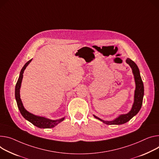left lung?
<instances>
[{
    "mask_svg": "<svg viewBox=\"0 0 159 159\" xmlns=\"http://www.w3.org/2000/svg\"><path fill=\"white\" fill-rule=\"evenodd\" d=\"M126 63L132 68L133 74L134 75V80L136 83L134 103L133 105L131 111L129 113L126 114H122L119 115L117 118L111 121H105L94 115V117L96 119L101 120L107 125H120L126 123L127 122L131 120L134 116H135V115L139 112L142 106L143 99L144 96V85L140 75L139 68L136 64L131 59L127 58L126 60Z\"/></svg>",
    "mask_w": 159,
    "mask_h": 159,
    "instance_id": "8db88e82",
    "label": "left lung"
}]
</instances>
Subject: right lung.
<instances>
[{"label":"right lung","instance_id":"add662e5","mask_svg":"<svg viewBox=\"0 0 159 159\" xmlns=\"http://www.w3.org/2000/svg\"><path fill=\"white\" fill-rule=\"evenodd\" d=\"M32 60H30L28 61L27 63H25V65H24V66L22 68L20 74V76L18 78V80L17 81V83L16 84V87H15V98L16 100V103H17V105L18 107L20 110V111L21 113V114L22 115V116L28 121H29L30 122H31L32 124H34V125L37 126V127L39 128H52L54 127V126H56V125L58 124L59 123H60L61 122H62L64 119L65 117L61 118L60 119L58 120H51L49 119H47L46 117H40V116H37V115H35L30 112H28L27 110H26V109L24 108L22 102L20 98V89L21 88V82H22V79H23V72L24 70H25V68H26V66L28 65L31 61Z\"/></svg>","mask_w":159,"mask_h":159}]
</instances>
